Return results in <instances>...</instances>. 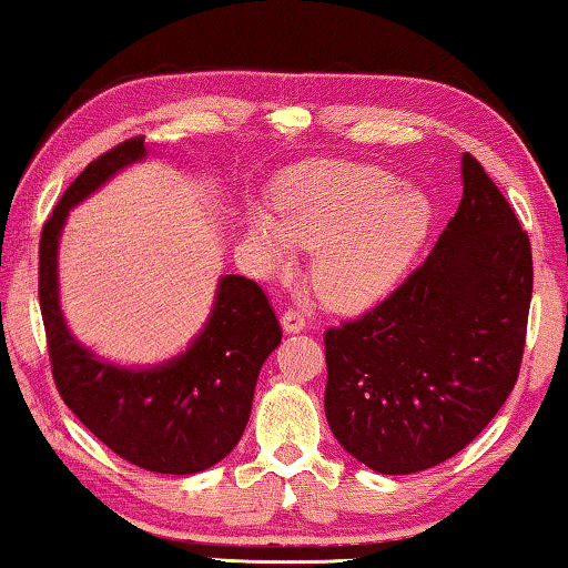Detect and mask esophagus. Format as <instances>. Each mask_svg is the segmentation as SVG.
I'll return each mask as SVG.
<instances>
[{"mask_svg": "<svg viewBox=\"0 0 568 568\" xmlns=\"http://www.w3.org/2000/svg\"><path fill=\"white\" fill-rule=\"evenodd\" d=\"M281 326L285 333H301V331H305V318L298 311H285L281 318Z\"/></svg>", "mask_w": 568, "mask_h": 568, "instance_id": "esophagus-1", "label": "esophagus"}]
</instances>
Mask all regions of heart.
I'll return each instance as SVG.
<instances>
[{
	"label": "heart",
	"mask_w": 568,
	"mask_h": 568,
	"mask_svg": "<svg viewBox=\"0 0 568 568\" xmlns=\"http://www.w3.org/2000/svg\"><path fill=\"white\" fill-rule=\"evenodd\" d=\"M281 217L252 206L245 235L270 270L313 250L311 283L336 311L382 301L419 255L435 206L392 171L354 161H316L287 174L275 192Z\"/></svg>",
	"instance_id": "1"
}]
</instances>
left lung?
I'll use <instances>...</instances> for the list:
<instances>
[{
    "instance_id": "obj_1",
    "label": "left lung",
    "mask_w": 568,
    "mask_h": 568,
    "mask_svg": "<svg viewBox=\"0 0 568 568\" xmlns=\"http://www.w3.org/2000/svg\"><path fill=\"white\" fill-rule=\"evenodd\" d=\"M463 200L425 265L382 305L326 333V419L382 475L445 463L498 414L524 358L530 242L470 154Z\"/></svg>"
}]
</instances>
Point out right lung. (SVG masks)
<instances>
[{"label":"right lung","mask_w":568,"mask_h":568,"mask_svg":"<svg viewBox=\"0 0 568 568\" xmlns=\"http://www.w3.org/2000/svg\"><path fill=\"white\" fill-rule=\"evenodd\" d=\"M151 146L131 139L95 159L62 194L40 240V308L62 402L123 460L164 475H194L224 460L247 427L260 368L281 346L263 287L222 275L212 311L184 351L149 366L103 358L78 341L60 305V237L70 210Z\"/></svg>","instance_id":"1"}]
</instances>
